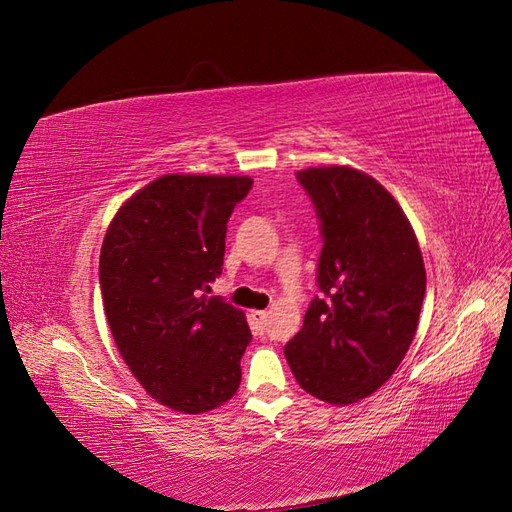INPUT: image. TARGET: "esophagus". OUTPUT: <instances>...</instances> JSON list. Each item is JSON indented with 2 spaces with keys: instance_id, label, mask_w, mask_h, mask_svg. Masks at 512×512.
I'll use <instances>...</instances> for the list:
<instances>
[{
  "instance_id": "esophagus-1",
  "label": "esophagus",
  "mask_w": 512,
  "mask_h": 512,
  "mask_svg": "<svg viewBox=\"0 0 512 512\" xmlns=\"http://www.w3.org/2000/svg\"><path fill=\"white\" fill-rule=\"evenodd\" d=\"M252 318L256 322V329L262 333L267 329V320H269V312H252Z\"/></svg>"
}]
</instances>
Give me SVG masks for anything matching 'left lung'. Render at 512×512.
I'll list each match as a JSON object with an SVG mask.
<instances>
[{
	"label": "left lung",
	"instance_id": "obj_1",
	"mask_svg": "<svg viewBox=\"0 0 512 512\" xmlns=\"http://www.w3.org/2000/svg\"><path fill=\"white\" fill-rule=\"evenodd\" d=\"M314 203L322 252L303 329L284 346L299 386L329 404H354L389 380L412 344L425 265L397 200L348 166L299 170Z\"/></svg>",
	"mask_w": 512,
	"mask_h": 512
}]
</instances>
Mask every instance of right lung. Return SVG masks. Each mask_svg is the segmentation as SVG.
Returning a JSON list of instances; mask_svg holds the SVG:
<instances>
[{
  "instance_id": "right-lung-1",
  "label": "right lung",
  "mask_w": 512,
  "mask_h": 512,
  "mask_svg": "<svg viewBox=\"0 0 512 512\" xmlns=\"http://www.w3.org/2000/svg\"><path fill=\"white\" fill-rule=\"evenodd\" d=\"M250 177L164 175L126 200L100 252L104 314L143 389L185 414L222 406L252 342L241 309L207 297Z\"/></svg>"
}]
</instances>
